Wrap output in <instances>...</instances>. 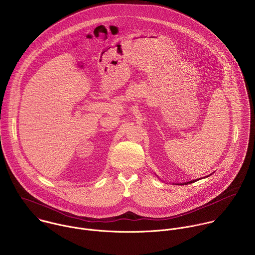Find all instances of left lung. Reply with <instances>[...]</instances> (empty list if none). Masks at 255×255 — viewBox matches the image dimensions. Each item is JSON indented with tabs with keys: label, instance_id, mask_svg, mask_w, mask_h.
<instances>
[{
	"label": "left lung",
	"instance_id": "8db88e82",
	"mask_svg": "<svg viewBox=\"0 0 255 255\" xmlns=\"http://www.w3.org/2000/svg\"><path fill=\"white\" fill-rule=\"evenodd\" d=\"M194 181H196L195 179L194 180H191V181H188V182H185V183H182V184H188V183H192V182H194Z\"/></svg>",
	"mask_w": 255,
	"mask_h": 255
}]
</instances>
